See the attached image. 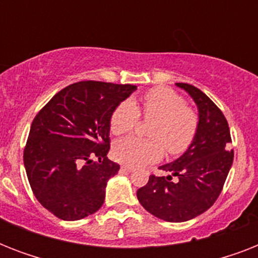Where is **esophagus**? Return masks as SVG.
<instances>
[{
	"instance_id": "obj_1",
	"label": "esophagus",
	"mask_w": 258,
	"mask_h": 258,
	"mask_svg": "<svg viewBox=\"0 0 258 258\" xmlns=\"http://www.w3.org/2000/svg\"><path fill=\"white\" fill-rule=\"evenodd\" d=\"M121 169L125 170V171H134V167L130 165H121Z\"/></svg>"
}]
</instances>
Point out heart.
Returning <instances> with one entry per match:
<instances>
[{"label":"heart","instance_id":"1","mask_svg":"<svg viewBox=\"0 0 258 258\" xmlns=\"http://www.w3.org/2000/svg\"><path fill=\"white\" fill-rule=\"evenodd\" d=\"M141 113L151 119L149 139L128 137L116 142L113 155L117 161L143 166L159 161L163 147L170 155H179L190 147L198 131V113L186 105L182 95L166 87L149 89L142 96L141 107L133 100H123L111 113L109 125L115 135L135 128Z\"/></svg>","mask_w":258,"mask_h":258}]
</instances>
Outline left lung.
Listing matches in <instances>:
<instances>
[{
  "label": "left lung",
  "mask_w": 258,
  "mask_h": 258,
  "mask_svg": "<svg viewBox=\"0 0 258 258\" xmlns=\"http://www.w3.org/2000/svg\"><path fill=\"white\" fill-rule=\"evenodd\" d=\"M176 86L187 91L198 105L197 135L182 157L159 167L171 175L153 174L137 191L142 206L167 222H183L206 212L220 197L234 158L222 111L197 87L186 83Z\"/></svg>",
  "instance_id": "1"
}]
</instances>
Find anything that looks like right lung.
Masks as SVG:
<instances>
[{
	"mask_svg": "<svg viewBox=\"0 0 258 258\" xmlns=\"http://www.w3.org/2000/svg\"><path fill=\"white\" fill-rule=\"evenodd\" d=\"M135 88L74 83L34 116L24 149L26 175L38 202L60 220H82L101 208L107 180L120 169L107 159L111 113Z\"/></svg>",
	"mask_w": 258,
	"mask_h": 258,
	"instance_id": "1",
	"label": "right lung"
}]
</instances>
